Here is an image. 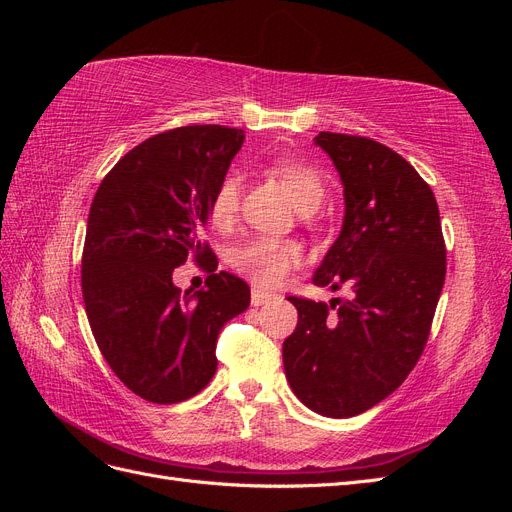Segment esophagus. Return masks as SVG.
Listing matches in <instances>:
<instances>
[{
	"label": "esophagus",
	"instance_id": "1",
	"mask_svg": "<svg viewBox=\"0 0 512 512\" xmlns=\"http://www.w3.org/2000/svg\"><path fill=\"white\" fill-rule=\"evenodd\" d=\"M271 299H273V294H271V292L262 290V288H258V286H254V288H252V305H254V307H258V305H265V303H269Z\"/></svg>",
	"mask_w": 512,
	"mask_h": 512
}]
</instances>
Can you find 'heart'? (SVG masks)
I'll list each match as a JSON object with an SVG mask.
<instances>
[{"label":"heart","instance_id":"heart-1","mask_svg":"<svg viewBox=\"0 0 512 512\" xmlns=\"http://www.w3.org/2000/svg\"><path fill=\"white\" fill-rule=\"evenodd\" d=\"M273 173L286 185L292 203L299 211L312 213L320 207L327 196V181L322 173L307 162L301 160H275L271 164ZM241 209V177L237 173H228L215 188L209 203V222L218 230H230L237 222ZM303 252L294 241L273 239V237H254L250 241L235 247L230 256L232 267L247 275L260 286H280L288 280V275L301 265Z\"/></svg>","mask_w":512,"mask_h":512}]
</instances>
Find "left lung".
<instances>
[{"mask_svg":"<svg viewBox=\"0 0 512 512\" xmlns=\"http://www.w3.org/2000/svg\"><path fill=\"white\" fill-rule=\"evenodd\" d=\"M316 145L339 170L346 215L314 284L352 294L331 305L288 297L299 322L282 354L290 389L307 408L348 418L389 397L421 359L446 245L436 196L397 151L337 132H320Z\"/></svg>","mask_w":512,"mask_h":512,"instance_id":"1","label":"left lung"}]
</instances>
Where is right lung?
<instances>
[{
    "label": "right lung",
    "mask_w": 512,
    "mask_h": 512,
    "mask_svg": "<svg viewBox=\"0 0 512 512\" xmlns=\"http://www.w3.org/2000/svg\"><path fill=\"white\" fill-rule=\"evenodd\" d=\"M226 126H183L147 138L102 179L89 209L81 286L96 344L128 389L177 404L211 382L224 324L250 305V286L218 269L198 239L209 203L243 145ZM194 255L209 273L194 295L172 271Z\"/></svg>",
    "instance_id": "1"
}]
</instances>
